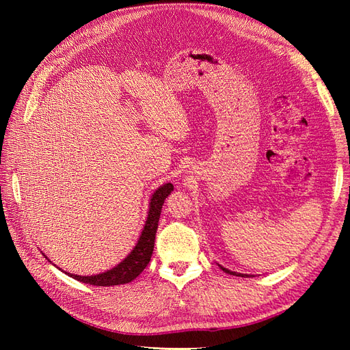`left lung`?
<instances>
[{
    "label": "left lung",
    "instance_id": "8db88e82",
    "mask_svg": "<svg viewBox=\"0 0 350 350\" xmlns=\"http://www.w3.org/2000/svg\"><path fill=\"white\" fill-rule=\"evenodd\" d=\"M219 267H220L221 270H224L225 273H228V274H232V276H241V278H245V276H247V274H242V273H237V271H230V270H228V269H225V267H221V266H220V264H219Z\"/></svg>",
    "mask_w": 350,
    "mask_h": 350
}]
</instances>
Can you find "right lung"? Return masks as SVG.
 <instances>
[{
    "label": "right lung",
    "instance_id": "right-lung-1",
    "mask_svg": "<svg viewBox=\"0 0 350 350\" xmlns=\"http://www.w3.org/2000/svg\"><path fill=\"white\" fill-rule=\"evenodd\" d=\"M172 191H174V185L171 183H166L159 187L152 194L150 203H149V211H147L144 226L142 229L139 239H137L135 247L131 250L129 256H126L121 262L116 264L115 267L99 274H92V276H79V274L67 273L64 270L62 271L72 279L92 284V286H116V284L130 283L131 280H134L146 269V266L149 264L152 258L156 230L159 225V217H161L162 206L165 203L166 197ZM45 258L48 257L45 256ZM48 261L52 262L49 258Z\"/></svg>",
    "mask_w": 350,
    "mask_h": 350
}]
</instances>
